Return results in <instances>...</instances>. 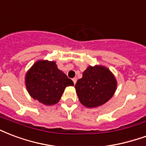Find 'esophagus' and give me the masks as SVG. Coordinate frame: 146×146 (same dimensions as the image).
<instances>
[{"mask_svg":"<svg viewBox=\"0 0 146 146\" xmlns=\"http://www.w3.org/2000/svg\"><path fill=\"white\" fill-rule=\"evenodd\" d=\"M72 81H73V82H74V85H75V84H76V82H77V78H74L72 79Z\"/></svg>","mask_w":146,"mask_h":146,"instance_id":"1","label":"esophagus"}]
</instances>
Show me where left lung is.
Listing matches in <instances>:
<instances>
[{"label":"left lung","mask_w":146,"mask_h":146,"mask_svg":"<svg viewBox=\"0 0 146 146\" xmlns=\"http://www.w3.org/2000/svg\"><path fill=\"white\" fill-rule=\"evenodd\" d=\"M74 87L82 105L89 108H97L113 96L117 80L107 67L89 65Z\"/></svg>","instance_id":"1"}]
</instances>
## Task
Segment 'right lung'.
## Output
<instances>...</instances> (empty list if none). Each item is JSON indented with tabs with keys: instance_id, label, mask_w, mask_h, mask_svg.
Returning a JSON list of instances; mask_svg holds the SVG:
<instances>
[{
	"instance_id": "obj_1",
	"label": "right lung",
	"mask_w": 146,
	"mask_h": 146,
	"mask_svg": "<svg viewBox=\"0 0 146 146\" xmlns=\"http://www.w3.org/2000/svg\"><path fill=\"white\" fill-rule=\"evenodd\" d=\"M27 92L35 100L45 106L58 102L65 88L74 83L59 70L55 61L38 60L25 74Z\"/></svg>"
}]
</instances>
